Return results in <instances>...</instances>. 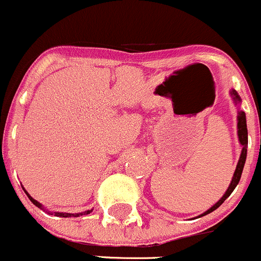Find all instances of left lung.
<instances>
[{
    "label": "left lung",
    "instance_id": "obj_1",
    "mask_svg": "<svg viewBox=\"0 0 261 261\" xmlns=\"http://www.w3.org/2000/svg\"><path fill=\"white\" fill-rule=\"evenodd\" d=\"M229 94H231V97H232V100H233L234 104H236V105L241 104V97H240V95L237 94L236 90L232 89L231 91H229ZM237 137H239V142H240V144H241L242 149H241V154H240L239 162H237L236 170H234L233 176H232L231 184L228 185V189L226 190V193H224V194H223V197H222L221 199H219L218 202L216 203L215 205H212V207H211L210 210L205 211L204 213H202V215H200L199 217H203V216L208 215V213H211V212H213V211L217 210L219 205H221L222 203H223L224 200H226L227 198H228L229 195H231V193L233 192L234 188H236L237 184H239L240 179H241L242 170H244L245 161H246V156H247V127H246V115H245V112H242V110H239V112H237Z\"/></svg>",
    "mask_w": 261,
    "mask_h": 261
}]
</instances>
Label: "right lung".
Returning <instances> with one entry per match:
<instances>
[{
	"mask_svg": "<svg viewBox=\"0 0 261 261\" xmlns=\"http://www.w3.org/2000/svg\"><path fill=\"white\" fill-rule=\"evenodd\" d=\"M24 192H25V194L28 195V198H29L30 200H32V203L34 205H37L38 208H40V210H43V211H45L44 210V207H43V204H40L39 202H38V200H35L34 198L32 197V195L29 194V193L27 192V190L24 189ZM92 212V210H89V211H85V212H81V213H66V212H50L51 215H54V216H57V217H63V218H68V217H80V216H85V215H90V213ZM49 213V212H48ZM50 213H49V215H50Z\"/></svg>",
	"mask_w": 261,
	"mask_h": 261,
	"instance_id": "add662e5",
	"label": "right lung"
}]
</instances>
